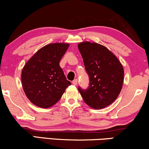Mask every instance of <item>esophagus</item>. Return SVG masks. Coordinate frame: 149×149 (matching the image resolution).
I'll return each mask as SVG.
<instances>
[{"label": "esophagus", "mask_w": 149, "mask_h": 149, "mask_svg": "<svg viewBox=\"0 0 149 149\" xmlns=\"http://www.w3.org/2000/svg\"><path fill=\"white\" fill-rule=\"evenodd\" d=\"M77 83H78V80H77V79L72 81V84L74 85H77Z\"/></svg>", "instance_id": "esophagus-1"}]
</instances>
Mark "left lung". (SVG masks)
<instances>
[{"label":"left lung","mask_w":149,"mask_h":149,"mask_svg":"<svg viewBox=\"0 0 149 149\" xmlns=\"http://www.w3.org/2000/svg\"><path fill=\"white\" fill-rule=\"evenodd\" d=\"M78 48L89 78L88 87L83 89L79 87V91L89 107L104 109L113 103L121 92L123 66L111 51L96 42H81Z\"/></svg>","instance_id":"1"}]
</instances>
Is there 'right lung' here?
Segmentation results:
<instances>
[{"label":"right lung","mask_w":149,"mask_h":149,"mask_svg":"<svg viewBox=\"0 0 149 149\" xmlns=\"http://www.w3.org/2000/svg\"><path fill=\"white\" fill-rule=\"evenodd\" d=\"M67 43H52L38 51L24 66L22 83L26 96L38 107H52L71 85L60 62L68 49Z\"/></svg>","instance_id":"right-lung-1"}]
</instances>
